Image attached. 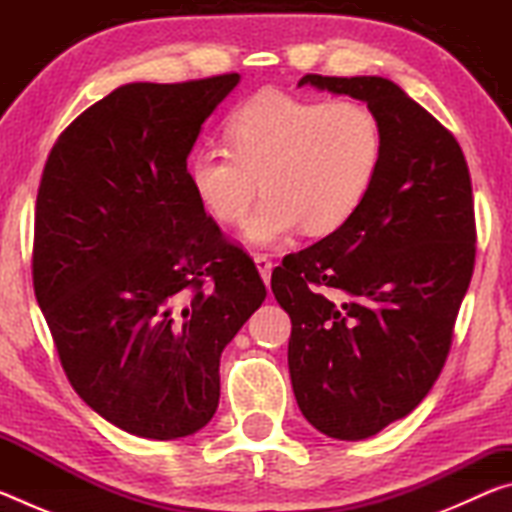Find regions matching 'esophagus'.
<instances>
[{"label": "esophagus", "instance_id": "esophagus-1", "mask_svg": "<svg viewBox=\"0 0 512 512\" xmlns=\"http://www.w3.org/2000/svg\"><path fill=\"white\" fill-rule=\"evenodd\" d=\"M255 266H257V271H259V275H262V280L268 284L271 282V271H273V262L271 259H268V255H262V253H257L255 257Z\"/></svg>", "mask_w": 512, "mask_h": 512}]
</instances>
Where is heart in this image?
Masks as SVG:
<instances>
[{
	"instance_id": "b5f03b06",
	"label": "heart",
	"mask_w": 512,
	"mask_h": 512,
	"mask_svg": "<svg viewBox=\"0 0 512 512\" xmlns=\"http://www.w3.org/2000/svg\"><path fill=\"white\" fill-rule=\"evenodd\" d=\"M228 149L205 146L187 162L198 205L221 225H244L255 246H277L302 230L329 237L343 230L377 185L384 164L379 119L359 101H318L262 90L225 124Z\"/></svg>"
}]
</instances>
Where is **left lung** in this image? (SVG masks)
Returning <instances> with one entry per match:
<instances>
[{"label":"left lung","mask_w":512,"mask_h":512,"mask_svg":"<svg viewBox=\"0 0 512 512\" xmlns=\"http://www.w3.org/2000/svg\"><path fill=\"white\" fill-rule=\"evenodd\" d=\"M366 101L384 164L359 214L277 266L289 372L305 418L363 440L409 415L443 370L476 255L472 180L456 137L381 76H302Z\"/></svg>","instance_id":"1"}]
</instances>
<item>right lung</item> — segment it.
<instances>
[{
  "label": "right lung",
  "mask_w": 512,
  "mask_h": 512,
  "mask_svg": "<svg viewBox=\"0 0 512 512\" xmlns=\"http://www.w3.org/2000/svg\"><path fill=\"white\" fill-rule=\"evenodd\" d=\"M239 74L128 83L81 112L42 171L33 289L81 400L173 440L219 406V361L266 298L187 183L203 121Z\"/></svg>",
  "instance_id": "obj_1"
}]
</instances>
